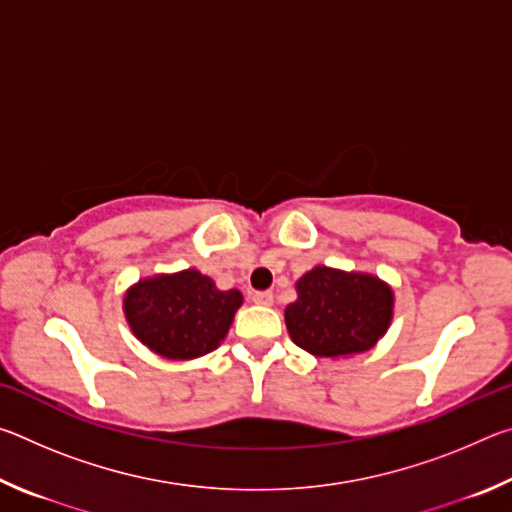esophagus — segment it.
Returning <instances> with one entry per match:
<instances>
[{
  "mask_svg": "<svg viewBox=\"0 0 512 512\" xmlns=\"http://www.w3.org/2000/svg\"><path fill=\"white\" fill-rule=\"evenodd\" d=\"M250 300H253L255 305L268 307V305H273V293L271 291H255V293H250Z\"/></svg>",
  "mask_w": 512,
  "mask_h": 512,
  "instance_id": "34e87169",
  "label": "esophagus"
}]
</instances>
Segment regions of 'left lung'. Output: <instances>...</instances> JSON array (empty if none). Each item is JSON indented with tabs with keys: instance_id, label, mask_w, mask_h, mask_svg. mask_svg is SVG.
<instances>
[{
	"instance_id": "8db88e82",
	"label": "left lung",
	"mask_w": 512,
	"mask_h": 512,
	"mask_svg": "<svg viewBox=\"0 0 512 512\" xmlns=\"http://www.w3.org/2000/svg\"><path fill=\"white\" fill-rule=\"evenodd\" d=\"M284 309L291 341L314 357L341 359L375 348L393 323L395 293L372 273L314 266Z\"/></svg>"
}]
</instances>
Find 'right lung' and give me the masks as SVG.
<instances>
[{
  "instance_id": "obj_1",
  "label": "right lung",
  "mask_w": 512,
  "mask_h": 512,
  "mask_svg": "<svg viewBox=\"0 0 512 512\" xmlns=\"http://www.w3.org/2000/svg\"><path fill=\"white\" fill-rule=\"evenodd\" d=\"M241 305V291H221L196 268L142 277L124 293V316L135 339L171 361L214 352Z\"/></svg>"
}]
</instances>
